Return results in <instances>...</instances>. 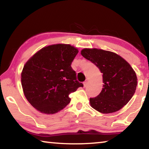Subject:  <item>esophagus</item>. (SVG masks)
Here are the masks:
<instances>
[{
  "instance_id": "34e87169",
  "label": "esophagus",
  "mask_w": 149,
  "mask_h": 149,
  "mask_svg": "<svg viewBox=\"0 0 149 149\" xmlns=\"http://www.w3.org/2000/svg\"><path fill=\"white\" fill-rule=\"evenodd\" d=\"M87 84H88V80H86V81L84 82V87H86L87 86Z\"/></svg>"
}]
</instances>
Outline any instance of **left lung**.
<instances>
[{
  "mask_svg": "<svg viewBox=\"0 0 149 149\" xmlns=\"http://www.w3.org/2000/svg\"><path fill=\"white\" fill-rule=\"evenodd\" d=\"M81 54L103 74V89L97 96L89 99L91 107L102 113L121 109L133 96L137 85L131 66L117 54L103 49L86 48Z\"/></svg>",
  "mask_w": 149,
  "mask_h": 149,
  "instance_id": "obj_1",
  "label": "left lung"
}]
</instances>
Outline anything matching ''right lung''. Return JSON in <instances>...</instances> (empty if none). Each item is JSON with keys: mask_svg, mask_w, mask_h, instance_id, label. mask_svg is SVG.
<instances>
[{"mask_svg": "<svg viewBox=\"0 0 149 149\" xmlns=\"http://www.w3.org/2000/svg\"><path fill=\"white\" fill-rule=\"evenodd\" d=\"M78 53L70 44L45 47L28 60L21 74L24 93L41 113L54 114L70 102L69 95L84 87L71 64Z\"/></svg>", "mask_w": 149, "mask_h": 149, "instance_id": "add662e5", "label": "right lung"}]
</instances>
